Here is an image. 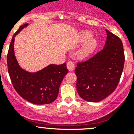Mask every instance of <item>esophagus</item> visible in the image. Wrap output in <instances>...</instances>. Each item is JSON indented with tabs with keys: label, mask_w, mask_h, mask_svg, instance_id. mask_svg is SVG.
I'll use <instances>...</instances> for the list:
<instances>
[{
	"label": "esophagus",
	"mask_w": 134,
	"mask_h": 134,
	"mask_svg": "<svg viewBox=\"0 0 134 134\" xmlns=\"http://www.w3.org/2000/svg\"><path fill=\"white\" fill-rule=\"evenodd\" d=\"M67 67L69 71H73V70L75 69V67L74 62H72V61H69V62L67 63Z\"/></svg>",
	"instance_id": "obj_1"
}]
</instances>
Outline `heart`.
<instances>
[{
    "label": "heart",
    "instance_id": "1",
    "mask_svg": "<svg viewBox=\"0 0 134 134\" xmlns=\"http://www.w3.org/2000/svg\"><path fill=\"white\" fill-rule=\"evenodd\" d=\"M91 36L92 34L90 32H83L81 34L80 41L86 42L78 52V56L80 58L83 59L87 58L97 48L98 43L95 39L91 37Z\"/></svg>",
    "mask_w": 134,
    "mask_h": 134
}]
</instances>
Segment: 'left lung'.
<instances>
[{"label": "left lung", "instance_id": "1", "mask_svg": "<svg viewBox=\"0 0 134 134\" xmlns=\"http://www.w3.org/2000/svg\"><path fill=\"white\" fill-rule=\"evenodd\" d=\"M104 47L75 68L76 89L81 98L89 102L102 100L117 87L123 71L125 53L121 39L106 30Z\"/></svg>", "mask_w": 134, "mask_h": 134}]
</instances>
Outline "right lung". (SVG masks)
<instances>
[{"label":"right lung","mask_w":134,"mask_h":134,"mask_svg":"<svg viewBox=\"0 0 134 134\" xmlns=\"http://www.w3.org/2000/svg\"><path fill=\"white\" fill-rule=\"evenodd\" d=\"M27 25H21L12 37L7 55L8 71L13 87L21 97L35 104H47L56 99L61 83L69 71L66 63L49 65L35 73L20 67L14 54V37Z\"/></svg>","instance_id":"obj_1"}]
</instances>
